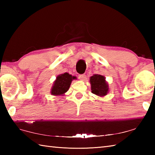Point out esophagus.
<instances>
[{
    "mask_svg": "<svg viewBox=\"0 0 155 155\" xmlns=\"http://www.w3.org/2000/svg\"><path fill=\"white\" fill-rule=\"evenodd\" d=\"M78 78L81 81H84L85 78H86V75L84 74H79L78 75Z\"/></svg>",
    "mask_w": 155,
    "mask_h": 155,
    "instance_id": "esophagus-1",
    "label": "esophagus"
}]
</instances>
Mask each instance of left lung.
I'll return each instance as SVG.
<instances>
[{"label":"left lung","mask_w":155,"mask_h":155,"mask_svg":"<svg viewBox=\"0 0 155 155\" xmlns=\"http://www.w3.org/2000/svg\"><path fill=\"white\" fill-rule=\"evenodd\" d=\"M91 92L99 97H104L108 93V84L105 77L101 74H94L90 78Z\"/></svg>","instance_id":"8db88e82"}]
</instances>
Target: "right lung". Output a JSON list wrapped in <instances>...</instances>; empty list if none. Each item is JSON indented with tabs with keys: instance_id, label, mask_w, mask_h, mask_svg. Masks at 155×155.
<instances>
[{
	"instance_id": "add662e5",
	"label": "right lung",
	"mask_w": 155,
	"mask_h": 155,
	"mask_svg": "<svg viewBox=\"0 0 155 155\" xmlns=\"http://www.w3.org/2000/svg\"><path fill=\"white\" fill-rule=\"evenodd\" d=\"M75 78V77H72L67 72L59 74L56 78L53 86L51 88V94L54 96L63 95L68 90L72 81Z\"/></svg>"
}]
</instances>
